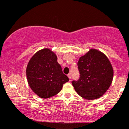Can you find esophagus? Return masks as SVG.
Instances as JSON below:
<instances>
[{
  "instance_id": "34e87169",
  "label": "esophagus",
  "mask_w": 129,
  "mask_h": 129,
  "mask_svg": "<svg viewBox=\"0 0 129 129\" xmlns=\"http://www.w3.org/2000/svg\"><path fill=\"white\" fill-rule=\"evenodd\" d=\"M67 76H68V77H69V79H70H70H71V78H72V77H71V75H70V74H69V75H67Z\"/></svg>"
}]
</instances>
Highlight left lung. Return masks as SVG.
<instances>
[{
    "instance_id": "obj_1",
    "label": "left lung",
    "mask_w": 129,
    "mask_h": 129,
    "mask_svg": "<svg viewBox=\"0 0 129 129\" xmlns=\"http://www.w3.org/2000/svg\"><path fill=\"white\" fill-rule=\"evenodd\" d=\"M80 78L72 82L75 91L83 98H100L110 87L113 69L109 58L98 50L91 48L79 57L78 62Z\"/></svg>"
}]
</instances>
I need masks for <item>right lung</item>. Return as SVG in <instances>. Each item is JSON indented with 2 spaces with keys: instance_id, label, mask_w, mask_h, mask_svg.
<instances>
[{
  "instance_id": "1",
  "label": "right lung",
  "mask_w": 129,
  "mask_h": 129,
  "mask_svg": "<svg viewBox=\"0 0 129 129\" xmlns=\"http://www.w3.org/2000/svg\"><path fill=\"white\" fill-rule=\"evenodd\" d=\"M57 56L49 48L35 53L29 60L26 75L29 86L33 92L43 99L56 95L63 84L69 81L57 61Z\"/></svg>"
}]
</instances>
